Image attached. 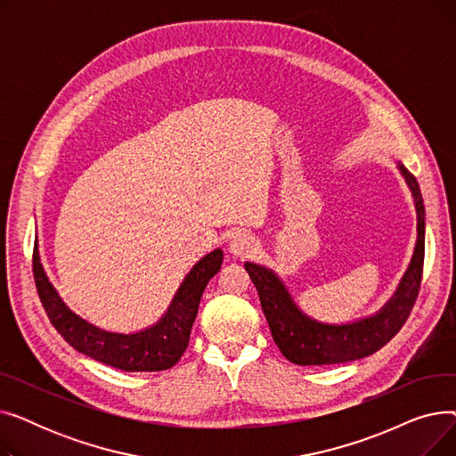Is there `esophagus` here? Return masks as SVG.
<instances>
[{
    "label": "esophagus",
    "mask_w": 456,
    "mask_h": 456,
    "mask_svg": "<svg viewBox=\"0 0 456 456\" xmlns=\"http://www.w3.org/2000/svg\"><path fill=\"white\" fill-rule=\"evenodd\" d=\"M256 249V240L255 236L249 234V232H244V231H238L231 236L229 240V251L236 256H249L253 251Z\"/></svg>",
    "instance_id": "esophagus-1"
}]
</instances>
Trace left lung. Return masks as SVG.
Returning <instances> with one entry per match:
<instances>
[{
  "label": "left lung",
  "instance_id": "1",
  "mask_svg": "<svg viewBox=\"0 0 456 456\" xmlns=\"http://www.w3.org/2000/svg\"><path fill=\"white\" fill-rule=\"evenodd\" d=\"M406 186L412 191L418 214V238L411 265L394 296L375 314L347 323H323L305 314L282 279L268 266L246 262V270L260 297L262 310L281 353L299 366H325L358 361L387 346L409 318L416 303L425 255V207L416 177L397 162Z\"/></svg>",
  "mask_w": 456,
  "mask_h": 456
}]
</instances>
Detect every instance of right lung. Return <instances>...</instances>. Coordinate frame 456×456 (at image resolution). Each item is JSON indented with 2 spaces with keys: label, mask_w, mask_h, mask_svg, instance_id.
Instances as JSON below:
<instances>
[{
  "label": "right lung",
  "mask_w": 456,
  "mask_h": 456,
  "mask_svg": "<svg viewBox=\"0 0 456 456\" xmlns=\"http://www.w3.org/2000/svg\"><path fill=\"white\" fill-rule=\"evenodd\" d=\"M222 262L224 251L220 248L207 253L186 273L159 322L129 334L105 330L69 310L44 272L38 246L33 253V273L47 318L76 351L116 370L162 371L175 366L186 351L205 286L220 272Z\"/></svg>",
  "instance_id": "right-lung-1"
}]
</instances>
